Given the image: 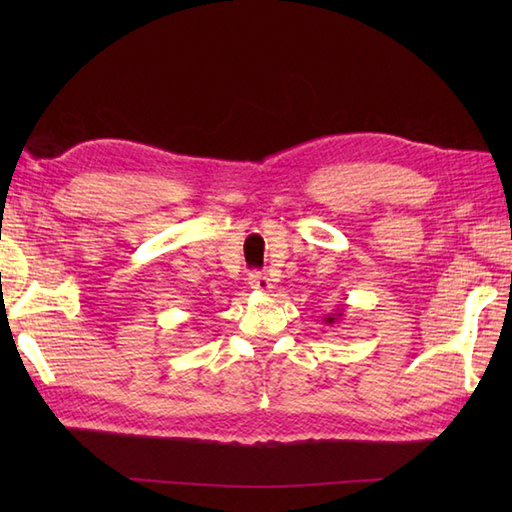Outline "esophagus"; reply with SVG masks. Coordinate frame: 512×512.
Returning <instances> with one entry per match:
<instances>
[{
    "mask_svg": "<svg viewBox=\"0 0 512 512\" xmlns=\"http://www.w3.org/2000/svg\"><path fill=\"white\" fill-rule=\"evenodd\" d=\"M248 284L250 288H255L259 292H270V288H273V284H270V279L264 273H250Z\"/></svg>",
    "mask_w": 512,
    "mask_h": 512,
    "instance_id": "esophagus-1",
    "label": "esophagus"
}]
</instances>
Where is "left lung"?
Wrapping results in <instances>:
<instances>
[{
  "instance_id": "left-lung-1",
  "label": "left lung",
  "mask_w": 512,
  "mask_h": 512,
  "mask_svg": "<svg viewBox=\"0 0 512 512\" xmlns=\"http://www.w3.org/2000/svg\"><path fill=\"white\" fill-rule=\"evenodd\" d=\"M343 312H345V308L341 306V308H336L332 314H328V317H325L323 321L328 323V325H339L341 321H343Z\"/></svg>"
}]
</instances>
